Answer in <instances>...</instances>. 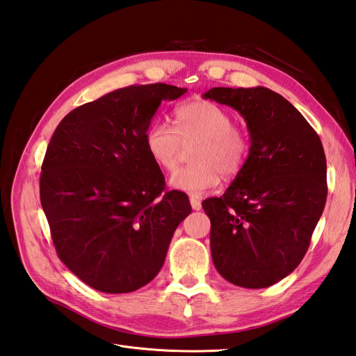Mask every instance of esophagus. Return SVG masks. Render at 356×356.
I'll use <instances>...</instances> for the list:
<instances>
[{"mask_svg":"<svg viewBox=\"0 0 356 356\" xmlns=\"http://www.w3.org/2000/svg\"><path fill=\"white\" fill-rule=\"evenodd\" d=\"M189 202H191V206H193L194 211H200V209H202V202H200L198 198H195V197H191V198H189Z\"/></svg>","mask_w":356,"mask_h":356,"instance_id":"1","label":"esophagus"}]
</instances>
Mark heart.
<instances>
[{"label":"heart","instance_id":"b5f03b06","mask_svg":"<svg viewBox=\"0 0 356 356\" xmlns=\"http://www.w3.org/2000/svg\"><path fill=\"white\" fill-rule=\"evenodd\" d=\"M194 140L198 144L191 159L195 163L172 172L170 186L202 197L220 185L221 175L233 177L242 170L250 140L224 108L209 100H193L176 108L175 129L168 123L154 122L144 135L149 156L165 171L176 168L181 143Z\"/></svg>","mask_w":356,"mask_h":356}]
</instances>
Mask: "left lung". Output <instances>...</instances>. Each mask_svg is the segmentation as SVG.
<instances>
[{"label":"left lung","mask_w":356,"mask_h":356,"mask_svg":"<svg viewBox=\"0 0 356 356\" xmlns=\"http://www.w3.org/2000/svg\"><path fill=\"white\" fill-rule=\"evenodd\" d=\"M204 99L247 122L250 152L221 197L207 198L212 260L245 289L286 278L304 259L326 203V158L318 135L287 99L266 87H213Z\"/></svg>","instance_id":"obj_1"}]
</instances>
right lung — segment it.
<instances>
[{"instance_id": "right-lung-1", "label": "right lung", "mask_w": 356, "mask_h": 356, "mask_svg": "<svg viewBox=\"0 0 356 356\" xmlns=\"http://www.w3.org/2000/svg\"><path fill=\"white\" fill-rule=\"evenodd\" d=\"M186 88L131 86L70 111L42 163L40 203L61 261L87 286L129 293L158 275L188 195L165 191L144 135Z\"/></svg>"}]
</instances>
